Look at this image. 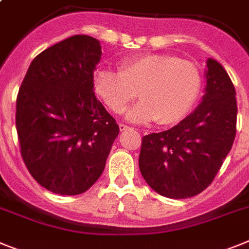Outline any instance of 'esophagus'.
I'll return each mask as SVG.
<instances>
[{
    "label": "esophagus",
    "instance_id": "1",
    "mask_svg": "<svg viewBox=\"0 0 249 249\" xmlns=\"http://www.w3.org/2000/svg\"><path fill=\"white\" fill-rule=\"evenodd\" d=\"M132 127L127 126V124H123V123H121L120 124V131H127V129H131Z\"/></svg>",
    "mask_w": 249,
    "mask_h": 249
}]
</instances>
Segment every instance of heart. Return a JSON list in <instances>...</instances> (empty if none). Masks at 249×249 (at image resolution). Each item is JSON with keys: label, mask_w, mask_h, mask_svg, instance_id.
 <instances>
[{"label": "heart", "mask_w": 249, "mask_h": 249, "mask_svg": "<svg viewBox=\"0 0 249 249\" xmlns=\"http://www.w3.org/2000/svg\"><path fill=\"white\" fill-rule=\"evenodd\" d=\"M200 89L196 65L170 54L136 56L123 61L120 71L102 69L95 76V90L114 113H122L139 92L142 101L126 114L139 123L178 122L194 106Z\"/></svg>", "instance_id": "b5f03b06"}]
</instances>
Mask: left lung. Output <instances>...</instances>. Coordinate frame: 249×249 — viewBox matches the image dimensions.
Returning a JSON list of instances; mask_svg holds the SVG:
<instances>
[{"label": "left lung", "instance_id": "8db88e82", "mask_svg": "<svg viewBox=\"0 0 249 249\" xmlns=\"http://www.w3.org/2000/svg\"><path fill=\"white\" fill-rule=\"evenodd\" d=\"M201 103L173 128L142 139L139 165L157 194L186 199L212 184L231 151L237 126L235 89L226 69L207 60Z\"/></svg>", "mask_w": 249, "mask_h": 249}]
</instances>
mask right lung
Returning a JSON list of instances; mask_svg holds the SVG:
<instances>
[{"label":"right lung","mask_w":249,"mask_h":249,"mask_svg":"<svg viewBox=\"0 0 249 249\" xmlns=\"http://www.w3.org/2000/svg\"><path fill=\"white\" fill-rule=\"evenodd\" d=\"M101 56V44L92 36L68 37L31 61L18 90L21 156L34 179L55 194L88 190L120 133L93 90Z\"/></svg>","instance_id":"add662e5"}]
</instances>
